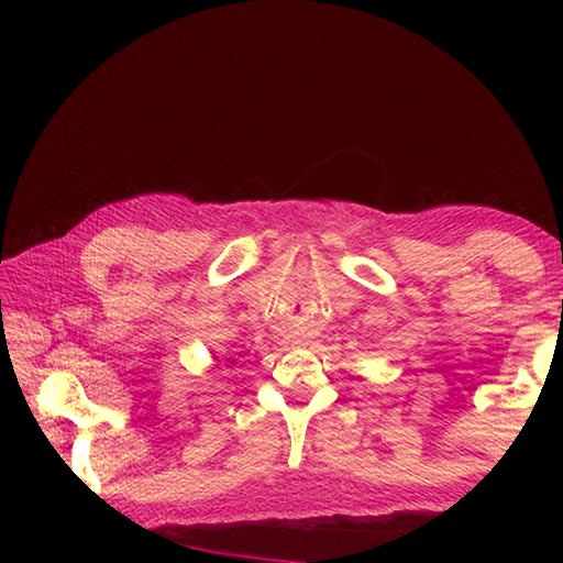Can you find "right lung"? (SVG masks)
I'll return each instance as SVG.
<instances>
[{"instance_id":"1","label":"right lung","mask_w":563,"mask_h":563,"mask_svg":"<svg viewBox=\"0 0 563 563\" xmlns=\"http://www.w3.org/2000/svg\"><path fill=\"white\" fill-rule=\"evenodd\" d=\"M213 360H216V367H223V365L228 367V365H233V362H235V360H231V357H228V360H221V357H213Z\"/></svg>"}]
</instances>
